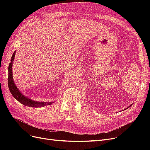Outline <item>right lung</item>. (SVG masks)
Segmentation results:
<instances>
[{
  "label": "right lung",
  "mask_w": 150,
  "mask_h": 150,
  "mask_svg": "<svg viewBox=\"0 0 150 150\" xmlns=\"http://www.w3.org/2000/svg\"><path fill=\"white\" fill-rule=\"evenodd\" d=\"M15 54H16V51H14V52L13 53L11 59V62L9 63V65H8V79H7L8 89H9L13 97H14L21 104L29 107L40 108V107H43L47 105H50V104L53 103L52 102H38V101H34L33 100H31V99L25 97L24 95L22 94L19 90H18L16 84H14V82H13V78H12V64H13V59H14V57H15Z\"/></svg>",
  "instance_id": "obj_1"
}]
</instances>
